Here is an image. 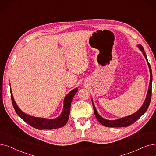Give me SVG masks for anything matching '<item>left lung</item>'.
Instances as JSON below:
<instances>
[{
    "label": "left lung",
    "instance_id": "1",
    "mask_svg": "<svg viewBox=\"0 0 156 156\" xmlns=\"http://www.w3.org/2000/svg\"><path fill=\"white\" fill-rule=\"evenodd\" d=\"M138 48L141 50V51L143 53L144 56L145 57L147 62L148 64V67H149V71H150V83L149 86H148V92L146 96V98L144 101V102L142 105V106L140 107V109L134 113L133 114L131 115H129L125 117H122L116 120H107L104 118H103L101 116L99 115V114L98 113V111L96 108V106L94 105V103L93 102V100L92 99V103L94 108V111L95 116H96L97 120L99 122L103 125L104 126L108 127H127L130 126L131 124L134 123L140 117H141L146 112L147 110L148 106H149L150 103H151V95H152V70L151 66L148 63L147 57L146 56L145 52L144 51V49L141 44H138L137 46Z\"/></svg>",
    "mask_w": 156,
    "mask_h": 156
}]
</instances>
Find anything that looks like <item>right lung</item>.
Segmentation results:
<instances>
[{"instance_id": "1", "label": "right lung", "mask_w": 156, "mask_h": 156, "mask_svg": "<svg viewBox=\"0 0 156 156\" xmlns=\"http://www.w3.org/2000/svg\"><path fill=\"white\" fill-rule=\"evenodd\" d=\"M78 92V89L75 88L71 92L67 94L64 99V106L62 111L60 115L55 119H46L41 117H36L29 115L26 114L20 109V108L16 105L15 101L13 98L12 94L11 89V96L12 103L14 107L15 110L18 114V115L25 122L34 127L37 129H55L62 127L65 126L68 121L69 114H70V108L71 101L73 99L74 95Z\"/></svg>"}]
</instances>
